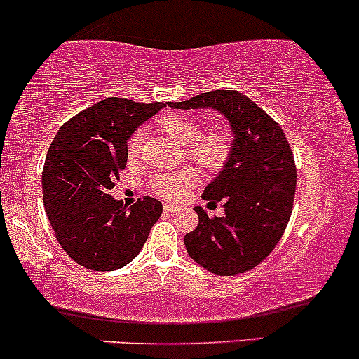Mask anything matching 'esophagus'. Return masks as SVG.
Masks as SVG:
<instances>
[{
	"label": "esophagus",
	"instance_id": "34e87169",
	"mask_svg": "<svg viewBox=\"0 0 359 359\" xmlns=\"http://www.w3.org/2000/svg\"><path fill=\"white\" fill-rule=\"evenodd\" d=\"M164 210H165V212H169V214H172V212L178 210V207L172 205V203H165V205H164Z\"/></svg>",
	"mask_w": 359,
	"mask_h": 359
}]
</instances>
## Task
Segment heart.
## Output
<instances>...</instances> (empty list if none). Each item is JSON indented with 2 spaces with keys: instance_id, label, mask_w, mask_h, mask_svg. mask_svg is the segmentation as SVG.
<instances>
[{
  "instance_id": "obj_1",
  "label": "heart",
  "mask_w": 359,
  "mask_h": 359,
  "mask_svg": "<svg viewBox=\"0 0 359 359\" xmlns=\"http://www.w3.org/2000/svg\"><path fill=\"white\" fill-rule=\"evenodd\" d=\"M156 128L171 138L175 144L181 145L183 154L207 171H215L227 163L233 150V133L226 126H210L198 132V119L191 114L164 113L157 118ZM142 144V135L135 133L128 142V156L135 159ZM196 183V175L190 169L159 176L154 181V190L165 198H180L184 191Z\"/></svg>"
}]
</instances>
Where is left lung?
<instances>
[{
	"mask_svg": "<svg viewBox=\"0 0 359 359\" xmlns=\"http://www.w3.org/2000/svg\"><path fill=\"white\" fill-rule=\"evenodd\" d=\"M175 109H214L229 123L233 150L203 200L222 202L224 215L210 219L195 207L198 226L184 236L187 252L215 276H236L257 267L283 238L292 210L296 165L283 128L236 90H214Z\"/></svg>",
	"mask_w": 359,
	"mask_h": 359,
	"instance_id": "1",
	"label": "left lung"
}]
</instances>
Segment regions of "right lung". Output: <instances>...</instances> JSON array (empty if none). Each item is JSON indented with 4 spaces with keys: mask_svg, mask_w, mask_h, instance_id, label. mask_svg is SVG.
Instances as JSON below:
<instances>
[{
    "mask_svg": "<svg viewBox=\"0 0 359 359\" xmlns=\"http://www.w3.org/2000/svg\"><path fill=\"white\" fill-rule=\"evenodd\" d=\"M163 107L107 97L57 130L42 171V198L61 248L82 267L107 272L130 264L163 214L152 196L126 207L109 195L128 159L126 142Z\"/></svg>",
    "mask_w": 359,
    "mask_h": 359,
    "instance_id": "1",
    "label": "right lung"
}]
</instances>
